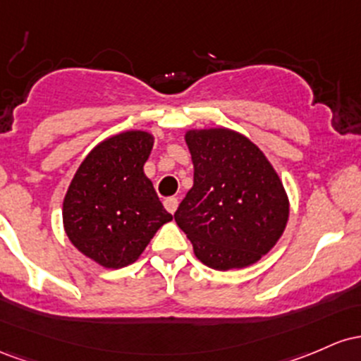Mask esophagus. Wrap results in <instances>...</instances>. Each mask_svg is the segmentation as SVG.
<instances>
[{
  "label": "esophagus",
  "mask_w": 361,
  "mask_h": 361,
  "mask_svg": "<svg viewBox=\"0 0 361 361\" xmlns=\"http://www.w3.org/2000/svg\"><path fill=\"white\" fill-rule=\"evenodd\" d=\"M164 206H165V209H167L169 213H176V209H177V206H179V200H177V197H167V200L164 201Z\"/></svg>",
  "instance_id": "esophagus-1"
}]
</instances>
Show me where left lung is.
<instances>
[{"instance_id":"8db88e82","label":"left lung","mask_w":361,"mask_h":361,"mask_svg":"<svg viewBox=\"0 0 361 361\" xmlns=\"http://www.w3.org/2000/svg\"><path fill=\"white\" fill-rule=\"evenodd\" d=\"M185 143L194 184L173 214L177 225L208 268L254 264L288 221V196L276 170L249 137L232 129H191Z\"/></svg>"}]
</instances>
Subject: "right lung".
Wrapping results in <instances>:
<instances>
[{"instance_id":"obj_1","label":"right lung","mask_w":361,"mask_h":361,"mask_svg":"<svg viewBox=\"0 0 361 361\" xmlns=\"http://www.w3.org/2000/svg\"><path fill=\"white\" fill-rule=\"evenodd\" d=\"M152 148L147 131L107 137L82 161L64 196V232L104 268L135 262L157 230L172 220L143 172Z\"/></svg>"}]
</instances>
